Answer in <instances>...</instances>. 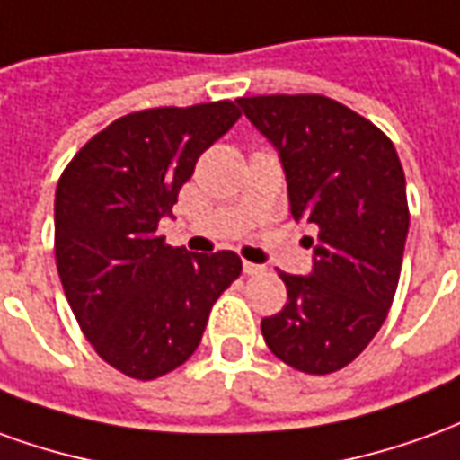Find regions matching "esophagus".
I'll list each match as a JSON object with an SVG mask.
<instances>
[{
  "label": "esophagus",
  "instance_id": "obj_1",
  "mask_svg": "<svg viewBox=\"0 0 460 460\" xmlns=\"http://www.w3.org/2000/svg\"><path fill=\"white\" fill-rule=\"evenodd\" d=\"M263 266H259V263H252V261H243V274L246 276H253V274H261Z\"/></svg>",
  "mask_w": 460,
  "mask_h": 460
}]
</instances>
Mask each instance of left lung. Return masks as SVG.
<instances>
[{
	"instance_id": "obj_1",
	"label": "left lung",
	"mask_w": 460,
	"mask_h": 460,
	"mask_svg": "<svg viewBox=\"0 0 460 460\" xmlns=\"http://www.w3.org/2000/svg\"><path fill=\"white\" fill-rule=\"evenodd\" d=\"M271 141L291 217L316 231L308 276L284 274L288 301L261 321L266 346L304 374H333L386 321L409 236L406 176L368 119L319 94L236 99Z\"/></svg>"
}]
</instances>
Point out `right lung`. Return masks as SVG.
Segmentation results:
<instances>
[{"instance_id":"add662e5","label":"right lung","mask_w":460,"mask_h":460,"mask_svg":"<svg viewBox=\"0 0 460 460\" xmlns=\"http://www.w3.org/2000/svg\"><path fill=\"white\" fill-rule=\"evenodd\" d=\"M234 102L134 111L86 141L54 199L64 294L94 351L152 381L197 351L214 301L241 274L234 252L164 243L179 189L199 156L239 121Z\"/></svg>"}]
</instances>
